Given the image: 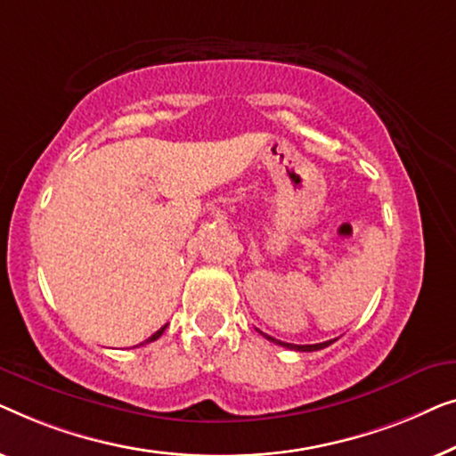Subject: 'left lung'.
Listing matches in <instances>:
<instances>
[{
  "label": "left lung",
  "mask_w": 456,
  "mask_h": 456,
  "mask_svg": "<svg viewBox=\"0 0 456 456\" xmlns=\"http://www.w3.org/2000/svg\"><path fill=\"white\" fill-rule=\"evenodd\" d=\"M262 335H265V332H262ZM265 337L268 338V341H273V343L281 345V347L295 349V351H318V349L329 347L330 343H335V341H324V343H316V345H293V343H283V341H279V338H273V337H268V335H265Z\"/></svg>",
  "instance_id": "8db88e82"
}]
</instances>
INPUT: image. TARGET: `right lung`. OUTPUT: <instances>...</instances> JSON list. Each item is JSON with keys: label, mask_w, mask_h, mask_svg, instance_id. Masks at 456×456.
<instances>
[{"label": "right lung", "mask_w": 456, "mask_h": 456, "mask_svg": "<svg viewBox=\"0 0 456 456\" xmlns=\"http://www.w3.org/2000/svg\"><path fill=\"white\" fill-rule=\"evenodd\" d=\"M165 329H167V324H165V326H161V329H159V330L155 332V335H151L149 338H146V341H144V343H140V345H146V343H152V341H157V338H159V337H161V335H163V332H165ZM136 347H138V345H136Z\"/></svg>", "instance_id": "obj_1"}]
</instances>
